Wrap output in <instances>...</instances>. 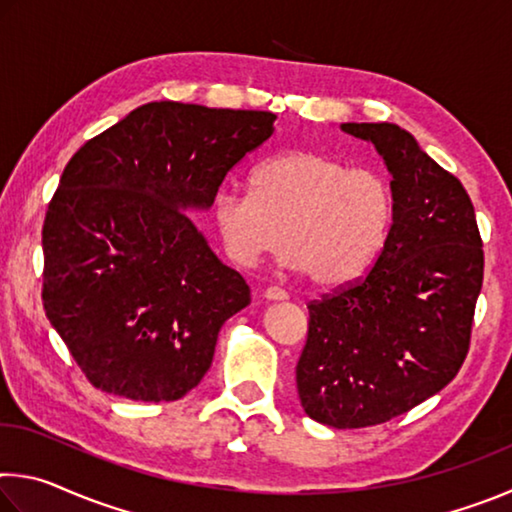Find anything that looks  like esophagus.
<instances>
[{
	"instance_id": "34e87169",
	"label": "esophagus",
	"mask_w": 512,
	"mask_h": 512,
	"mask_svg": "<svg viewBox=\"0 0 512 512\" xmlns=\"http://www.w3.org/2000/svg\"><path fill=\"white\" fill-rule=\"evenodd\" d=\"M264 298H266V300H287L289 293L284 291V289H280V287H268V289L264 291Z\"/></svg>"
}]
</instances>
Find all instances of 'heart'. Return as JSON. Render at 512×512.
I'll return each instance as SVG.
<instances>
[{"label": "heart", "instance_id": "b5f03b06", "mask_svg": "<svg viewBox=\"0 0 512 512\" xmlns=\"http://www.w3.org/2000/svg\"><path fill=\"white\" fill-rule=\"evenodd\" d=\"M393 207L384 173L296 149L257 164L250 194L221 189L212 219L235 264L253 268L284 241L289 266L334 287L372 264L391 230Z\"/></svg>", "mask_w": 512, "mask_h": 512}]
</instances>
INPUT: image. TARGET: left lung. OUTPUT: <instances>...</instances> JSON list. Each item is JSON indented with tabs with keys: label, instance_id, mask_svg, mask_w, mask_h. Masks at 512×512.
I'll return each mask as SVG.
<instances>
[{
	"label": "left lung",
	"instance_id": "8db88e82",
	"mask_svg": "<svg viewBox=\"0 0 512 512\" xmlns=\"http://www.w3.org/2000/svg\"><path fill=\"white\" fill-rule=\"evenodd\" d=\"M391 171L393 223L368 273L309 302L300 404L336 429L388 422L456 377L470 350L483 241L461 180L395 124H341Z\"/></svg>",
	"mask_w": 512,
	"mask_h": 512
}]
</instances>
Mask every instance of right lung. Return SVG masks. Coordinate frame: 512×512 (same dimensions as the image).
<instances>
[{"label": "right lung", "mask_w": 512, "mask_h": 512, "mask_svg": "<svg viewBox=\"0 0 512 512\" xmlns=\"http://www.w3.org/2000/svg\"><path fill=\"white\" fill-rule=\"evenodd\" d=\"M273 112L153 101L72 155L42 225V305L103 393L173 402L201 384L221 325L250 305L185 210L273 135Z\"/></svg>", "instance_id": "obj_1"}]
</instances>
